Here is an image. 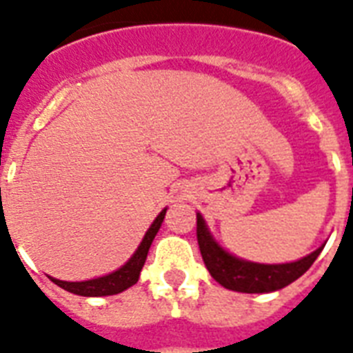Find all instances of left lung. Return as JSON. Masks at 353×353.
Instances as JSON below:
<instances>
[{
    "mask_svg": "<svg viewBox=\"0 0 353 353\" xmlns=\"http://www.w3.org/2000/svg\"><path fill=\"white\" fill-rule=\"evenodd\" d=\"M198 243L203 262L210 276L220 282L223 288L240 293H271L282 290L312 268V263L323 251L321 245L312 254L290 263H256L232 256L231 252L221 249L218 241L207 229L203 216L198 212Z\"/></svg>",
    "mask_w": 353,
    "mask_h": 353,
    "instance_id": "left-lung-1",
    "label": "left lung"
}]
</instances>
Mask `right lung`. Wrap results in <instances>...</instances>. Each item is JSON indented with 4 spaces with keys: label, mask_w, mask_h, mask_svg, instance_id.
I'll return each instance as SVG.
<instances>
[{
    "label": "right lung",
    "mask_w": 353,
    "mask_h": 353,
    "mask_svg": "<svg viewBox=\"0 0 353 353\" xmlns=\"http://www.w3.org/2000/svg\"><path fill=\"white\" fill-rule=\"evenodd\" d=\"M165 214L166 209H163L159 212V216L154 220V223L150 225L148 231H146L143 241H141V245L137 247V251L133 252V256L122 268H119L117 271L104 274V276H99V279L84 280V282H65V280L52 279V276H49V279L57 285H60L62 290L80 296H106L122 293L128 288H132L133 284H137L141 269H143L144 262H146V256H148V249L152 245V241H154L157 231H159L161 223L165 220Z\"/></svg>",
    "instance_id": "right-lung-1"
}]
</instances>
